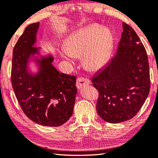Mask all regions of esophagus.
<instances>
[{"label": "esophagus", "instance_id": "34e87169", "mask_svg": "<svg viewBox=\"0 0 158 158\" xmlns=\"http://www.w3.org/2000/svg\"><path fill=\"white\" fill-rule=\"evenodd\" d=\"M89 84V79H85V78L83 77H79L77 80V87L78 89H81L85 86L88 85Z\"/></svg>", "mask_w": 158, "mask_h": 158}]
</instances>
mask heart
Segmentation results:
<instances>
[{
	"instance_id": "obj_1",
	"label": "heart",
	"mask_w": 158,
	"mask_h": 158,
	"mask_svg": "<svg viewBox=\"0 0 158 158\" xmlns=\"http://www.w3.org/2000/svg\"><path fill=\"white\" fill-rule=\"evenodd\" d=\"M113 37L107 29L88 26L71 34L65 43V50L71 56H81L88 68L98 69L108 60Z\"/></svg>"
}]
</instances>
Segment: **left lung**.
I'll list each match as a JSON object with an SVG mask.
<instances>
[{"instance_id":"obj_1","label":"left lung","mask_w":158,"mask_h":158,"mask_svg":"<svg viewBox=\"0 0 158 158\" xmlns=\"http://www.w3.org/2000/svg\"><path fill=\"white\" fill-rule=\"evenodd\" d=\"M123 29L116 54L92 79V85L99 92L98 115L111 123L135 116L150 89L145 48L130 25L123 22Z\"/></svg>"}]
</instances>
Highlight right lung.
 I'll return each instance as SVG.
<instances>
[{"label": "right lung", "mask_w": 158, "mask_h": 158, "mask_svg": "<svg viewBox=\"0 0 158 158\" xmlns=\"http://www.w3.org/2000/svg\"><path fill=\"white\" fill-rule=\"evenodd\" d=\"M39 24L36 22L27 27L14 46L12 87L21 108L29 119L46 127H60L72 115L77 78L60 73L52 65L51 56L39 60L40 71L37 76L27 72V60L37 52L32 45Z\"/></svg>", "instance_id": "obj_1"}]
</instances>
